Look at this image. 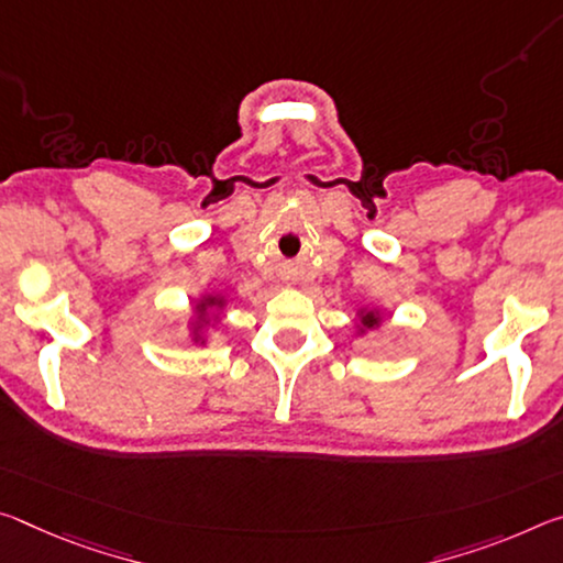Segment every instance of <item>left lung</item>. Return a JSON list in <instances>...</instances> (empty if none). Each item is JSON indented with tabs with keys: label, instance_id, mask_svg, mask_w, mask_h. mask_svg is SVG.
Returning <instances> with one entry per match:
<instances>
[{
	"label": "left lung",
	"instance_id": "8db88e82",
	"mask_svg": "<svg viewBox=\"0 0 563 563\" xmlns=\"http://www.w3.org/2000/svg\"><path fill=\"white\" fill-rule=\"evenodd\" d=\"M358 318H361V325H358L361 333H363V330H373V328L380 325V313H378V310H361Z\"/></svg>",
	"mask_w": 563,
	"mask_h": 563
}]
</instances>
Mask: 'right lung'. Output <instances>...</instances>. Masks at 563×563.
Returning a JSON list of instances; mask_svg holds the SVG:
<instances>
[{
	"label": "right lung",
	"mask_w": 563,
	"mask_h": 563,
	"mask_svg": "<svg viewBox=\"0 0 563 563\" xmlns=\"http://www.w3.org/2000/svg\"><path fill=\"white\" fill-rule=\"evenodd\" d=\"M222 306H225V298H220V296H205L202 300H198V306H195V318L190 323L195 343H205L202 333H205V328H210V323H212V310H220Z\"/></svg>",
	"instance_id": "add662e5"
}]
</instances>
